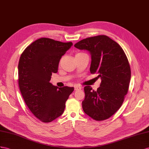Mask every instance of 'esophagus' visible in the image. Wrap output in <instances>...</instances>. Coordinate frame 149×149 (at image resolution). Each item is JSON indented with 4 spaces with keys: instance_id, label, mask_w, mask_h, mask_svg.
I'll return each mask as SVG.
<instances>
[{
    "instance_id": "1",
    "label": "esophagus",
    "mask_w": 149,
    "mask_h": 149,
    "mask_svg": "<svg viewBox=\"0 0 149 149\" xmlns=\"http://www.w3.org/2000/svg\"><path fill=\"white\" fill-rule=\"evenodd\" d=\"M82 89V87L81 86H74V89L75 91H79V90H81Z\"/></svg>"
}]
</instances>
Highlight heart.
Instances as JSON below:
<instances>
[{"instance_id":"obj_1","label":"heart","mask_w":149,"mask_h":149,"mask_svg":"<svg viewBox=\"0 0 149 149\" xmlns=\"http://www.w3.org/2000/svg\"><path fill=\"white\" fill-rule=\"evenodd\" d=\"M81 53H77V54H76V55H77V54H81Z\"/></svg>"}]
</instances>
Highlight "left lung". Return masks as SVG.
Wrapping results in <instances>:
<instances>
[{
	"label": "left lung",
	"mask_w": 149,
	"mask_h": 149,
	"mask_svg": "<svg viewBox=\"0 0 149 149\" xmlns=\"http://www.w3.org/2000/svg\"><path fill=\"white\" fill-rule=\"evenodd\" d=\"M74 47L90 52L91 73L101 79L96 91L89 86L84 87V111L94 120H107L120 108L128 93L131 69L127 56L116 41L106 35L87 38Z\"/></svg>",
	"instance_id": "1"
}]
</instances>
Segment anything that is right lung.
<instances>
[{"instance_id":"1","label":"right lung","mask_w":149,"mask_h":149,"mask_svg":"<svg viewBox=\"0 0 149 149\" xmlns=\"http://www.w3.org/2000/svg\"><path fill=\"white\" fill-rule=\"evenodd\" d=\"M73 45L41 38L26 48L18 65V84L22 96L38 120L49 123L62 114L74 87H58L49 82L52 73Z\"/></svg>"}]
</instances>
